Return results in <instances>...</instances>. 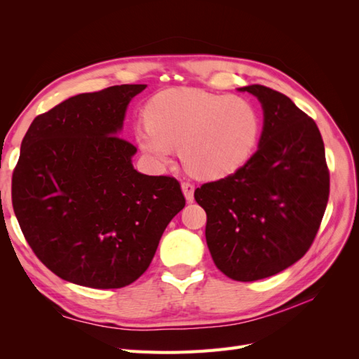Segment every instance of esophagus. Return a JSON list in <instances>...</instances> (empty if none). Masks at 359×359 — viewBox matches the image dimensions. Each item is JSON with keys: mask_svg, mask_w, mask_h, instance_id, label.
I'll list each match as a JSON object with an SVG mask.
<instances>
[{"mask_svg": "<svg viewBox=\"0 0 359 359\" xmlns=\"http://www.w3.org/2000/svg\"><path fill=\"white\" fill-rule=\"evenodd\" d=\"M181 189L184 196H186L187 202H193V196H194V184L191 181H182L181 182Z\"/></svg>", "mask_w": 359, "mask_h": 359, "instance_id": "esophagus-1", "label": "esophagus"}]
</instances>
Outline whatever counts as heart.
<instances>
[{
	"instance_id": "1",
	"label": "heart",
	"mask_w": 359,
	"mask_h": 359,
	"mask_svg": "<svg viewBox=\"0 0 359 359\" xmlns=\"http://www.w3.org/2000/svg\"><path fill=\"white\" fill-rule=\"evenodd\" d=\"M135 128L139 147L166 165L180 147L186 168L202 178H222L241 168L260 135L256 106L240 95L178 88L157 94Z\"/></svg>"
}]
</instances>
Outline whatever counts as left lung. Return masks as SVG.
Returning a JSON list of instances; mask_svg holds the SVG:
<instances>
[{"label": "left lung", "instance_id": "1", "mask_svg": "<svg viewBox=\"0 0 359 359\" xmlns=\"http://www.w3.org/2000/svg\"><path fill=\"white\" fill-rule=\"evenodd\" d=\"M264 130L256 153L235 173L202 184L194 199L206 212L205 236L215 266L236 281L289 268L309 252L330 196L319 128L287 95L264 85Z\"/></svg>", "mask_w": 359, "mask_h": 359}]
</instances>
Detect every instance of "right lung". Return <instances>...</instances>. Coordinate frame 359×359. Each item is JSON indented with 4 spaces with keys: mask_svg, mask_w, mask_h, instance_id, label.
<instances>
[{
    "mask_svg": "<svg viewBox=\"0 0 359 359\" xmlns=\"http://www.w3.org/2000/svg\"><path fill=\"white\" fill-rule=\"evenodd\" d=\"M147 85L78 94L36 116L20 145L12 203L27 243L53 274L94 289L133 283L186 205L180 182L132 165L118 136Z\"/></svg>",
    "mask_w": 359,
    "mask_h": 359,
    "instance_id": "right-lung-1",
    "label": "right lung"
}]
</instances>
